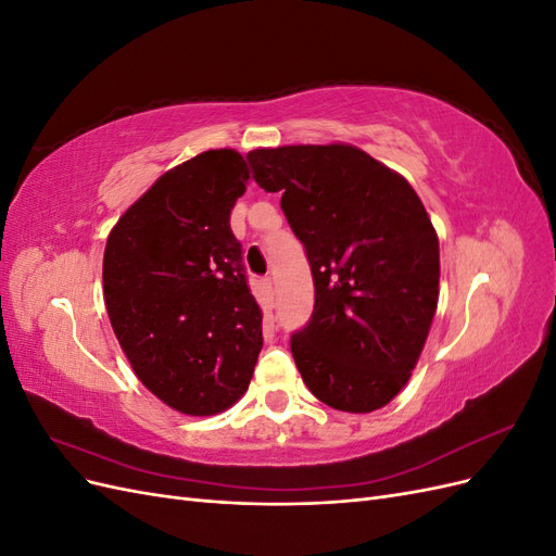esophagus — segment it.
Masks as SVG:
<instances>
[{"instance_id": "obj_1", "label": "esophagus", "mask_w": 556, "mask_h": 556, "mask_svg": "<svg viewBox=\"0 0 556 556\" xmlns=\"http://www.w3.org/2000/svg\"><path fill=\"white\" fill-rule=\"evenodd\" d=\"M262 308L264 311H274V280L271 278H262Z\"/></svg>"}]
</instances>
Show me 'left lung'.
Here are the masks:
<instances>
[{"label": "left lung", "instance_id": "1", "mask_svg": "<svg viewBox=\"0 0 556 556\" xmlns=\"http://www.w3.org/2000/svg\"><path fill=\"white\" fill-rule=\"evenodd\" d=\"M252 178L280 192L315 282L308 323L290 339L308 390L327 406L371 413L408 382L439 304V237L422 201L364 150L260 148Z\"/></svg>", "mask_w": 556, "mask_h": 556}]
</instances>
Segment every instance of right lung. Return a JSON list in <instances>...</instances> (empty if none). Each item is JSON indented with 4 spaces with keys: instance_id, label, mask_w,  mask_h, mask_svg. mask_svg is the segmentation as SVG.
I'll use <instances>...</instances> for the list:
<instances>
[{
    "instance_id": "right-lung-1",
    "label": "right lung",
    "mask_w": 556,
    "mask_h": 556,
    "mask_svg": "<svg viewBox=\"0 0 556 556\" xmlns=\"http://www.w3.org/2000/svg\"><path fill=\"white\" fill-rule=\"evenodd\" d=\"M248 178L237 150H206L157 178L106 241L111 327L139 380L185 415L237 403L264 343L229 227Z\"/></svg>"
}]
</instances>
